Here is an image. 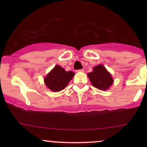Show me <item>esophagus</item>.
I'll list each match as a JSON object with an SVG mask.
<instances>
[{
	"label": "esophagus",
	"mask_w": 147,
	"mask_h": 147,
	"mask_svg": "<svg viewBox=\"0 0 147 147\" xmlns=\"http://www.w3.org/2000/svg\"><path fill=\"white\" fill-rule=\"evenodd\" d=\"M76 72H84V70H83V69H80V70H76Z\"/></svg>",
	"instance_id": "1"
}]
</instances>
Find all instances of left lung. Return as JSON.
I'll list each match as a JSON object with an SVG mask.
<instances>
[{
	"label": "left lung",
	"mask_w": 147,
	"mask_h": 147,
	"mask_svg": "<svg viewBox=\"0 0 147 147\" xmlns=\"http://www.w3.org/2000/svg\"><path fill=\"white\" fill-rule=\"evenodd\" d=\"M88 76L92 86L100 90H107L113 82L111 75L102 65L94 67L93 71Z\"/></svg>",
	"instance_id": "obj_1"
}]
</instances>
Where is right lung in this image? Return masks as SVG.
<instances>
[{"label":"right lung","mask_w":147,"mask_h":147,"mask_svg":"<svg viewBox=\"0 0 147 147\" xmlns=\"http://www.w3.org/2000/svg\"><path fill=\"white\" fill-rule=\"evenodd\" d=\"M74 75V72H66L64 68L57 65L45 77V84L52 91L59 92L65 88Z\"/></svg>","instance_id":"right-lung-1"}]
</instances>
